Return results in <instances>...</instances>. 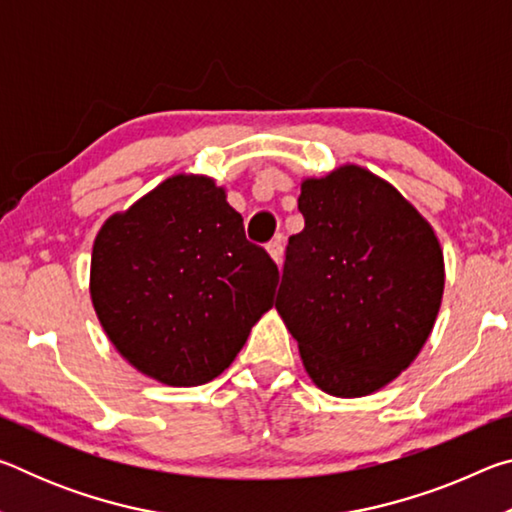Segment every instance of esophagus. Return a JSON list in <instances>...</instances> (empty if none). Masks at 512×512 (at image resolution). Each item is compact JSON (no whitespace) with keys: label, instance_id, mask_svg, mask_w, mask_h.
Returning <instances> with one entry per match:
<instances>
[{"label":"esophagus","instance_id":"esophagus-1","mask_svg":"<svg viewBox=\"0 0 512 512\" xmlns=\"http://www.w3.org/2000/svg\"><path fill=\"white\" fill-rule=\"evenodd\" d=\"M266 250H268V255H271V257L275 259V264H282V253H284V246H282V239H280V237L273 239L271 244L266 246Z\"/></svg>","mask_w":512,"mask_h":512}]
</instances>
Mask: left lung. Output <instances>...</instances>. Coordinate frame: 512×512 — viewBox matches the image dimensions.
<instances>
[{"label": "left lung", "mask_w": 512, "mask_h": 512, "mask_svg": "<svg viewBox=\"0 0 512 512\" xmlns=\"http://www.w3.org/2000/svg\"><path fill=\"white\" fill-rule=\"evenodd\" d=\"M275 309L314 384L336 397L379 391L411 366L445 287L431 225L386 180L345 164L307 178Z\"/></svg>", "instance_id": "8db88e82"}]
</instances>
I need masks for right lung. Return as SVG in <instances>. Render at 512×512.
Masks as SVG:
<instances>
[{"label": "right lung", "instance_id": "1", "mask_svg": "<svg viewBox=\"0 0 512 512\" xmlns=\"http://www.w3.org/2000/svg\"><path fill=\"white\" fill-rule=\"evenodd\" d=\"M277 280L210 178L164 180L110 216L92 248L90 296L108 339L169 386L219 377L273 307Z\"/></svg>", "mask_w": 512, "mask_h": 512}]
</instances>
